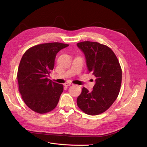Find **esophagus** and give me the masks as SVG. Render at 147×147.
Returning a JSON list of instances; mask_svg holds the SVG:
<instances>
[{"instance_id": "34e87169", "label": "esophagus", "mask_w": 147, "mask_h": 147, "mask_svg": "<svg viewBox=\"0 0 147 147\" xmlns=\"http://www.w3.org/2000/svg\"><path fill=\"white\" fill-rule=\"evenodd\" d=\"M71 84H72V83H69V82H68V83H65L64 84V86L67 87V86H69L70 85H71Z\"/></svg>"}]
</instances>
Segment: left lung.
Masks as SVG:
<instances>
[{"label":"left lung","instance_id":"left-lung-1","mask_svg":"<svg viewBox=\"0 0 147 147\" xmlns=\"http://www.w3.org/2000/svg\"><path fill=\"white\" fill-rule=\"evenodd\" d=\"M77 46L85 55L89 72L96 78L91 92L83 88L77 97V105L88 115L102 113L110 107L119 94L122 80L121 65L114 52L107 45L84 41L78 43Z\"/></svg>","mask_w":147,"mask_h":147}]
</instances>
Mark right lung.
Returning <instances> with one entry per match:
<instances>
[{"label":"right lung","mask_w":147,"mask_h":147,"mask_svg":"<svg viewBox=\"0 0 147 147\" xmlns=\"http://www.w3.org/2000/svg\"><path fill=\"white\" fill-rule=\"evenodd\" d=\"M68 46L59 42L39 44L22 57L17 73L18 89L24 103L34 112L47 113L57 106L63 85L47 77L54 68L57 52Z\"/></svg>","instance_id":"obj_1"}]
</instances>
